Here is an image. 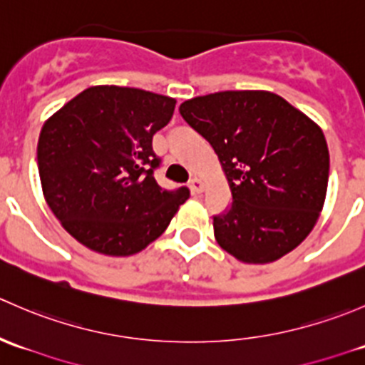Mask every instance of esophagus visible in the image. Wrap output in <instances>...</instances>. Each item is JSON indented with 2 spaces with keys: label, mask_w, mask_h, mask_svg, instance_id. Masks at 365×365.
Listing matches in <instances>:
<instances>
[{
  "label": "esophagus",
  "mask_w": 365,
  "mask_h": 365,
  "mask_svg": "<svg viewBox=\"0 0 365 365\" xmlns=\"http://www.w3.org/2000/svg\"><path fill=\"white\" fill-rule=\"evenodd\" d=\"M189 189L192 194H201L203 192V182L200 178H192L189 182Z\"/></svg>",
  "instance_id": "1"
}]
</instances>
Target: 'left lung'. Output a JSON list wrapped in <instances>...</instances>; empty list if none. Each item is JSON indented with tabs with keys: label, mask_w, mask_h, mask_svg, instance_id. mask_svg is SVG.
I'll use <instances>...</instances> for the list:
<instances>
[{
	"label": "left lung",
	"mask_w": 365,
	"mask_h": 365,
	"mask_svg": "<svg viewBox=\"0 0 365 365\" xmlns=\"http://www.w3.org/2000/svg\"><path fill=\"white\" fill-rule=\"evenodd\" d=\"M183 120L212 145L231 189V206L213 217L220 247L264 264L305 240L329 185L322 128L270 91H219L185 101Z\"/></svg>",
	"instance_id": "obj_1"
}]
</instances>
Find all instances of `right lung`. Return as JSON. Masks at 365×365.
Returning a JSON list of instances; mask_svg holds the SVG:
<instances>
[{"label":"right lung","mask_w":365,"mask_h":365,"mask_svg":"<svg viewBox=\"0 0 365 365\" xmlns=\"http://www.w3.org/2000/svg\"><path fill=\"white\" fill-rule=\"evenodd\" d=\"M176 101L139 88L91 86L43 123L36 146L47 205L84 247L130 256L160 237L189 197L165 190L153 171L157 130Z\"/></svg>","instance_id":"add662e5"}]
</instances>
